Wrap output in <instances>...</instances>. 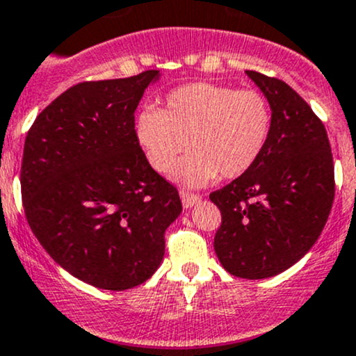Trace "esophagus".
<instances>
[{
    "mask_svg": "<svg viewBox=\"0 0 356 356\" xmlns=\"http://www.w3.org/2000/svg\"><path fill=\"white\" fill-rule=\"evenodd\" d=\"M179 195H181V200H182V204H184V208H191L193 204H196L201 200L200 195L189 193V191H186V189H181V191H179Z\"/></svg>",
    "mask_w": 356,
    "mask_h": 356,
    "instance_id": "obj_1",
    "label": "esophagus"
}]
</instances>
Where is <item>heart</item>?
Returning a JSON list of instances; mask_svg holds the SVG:
<instances>
[{"instance_id": "1", "label": "heart", "mask_w": 356, "mask_h": 356, "mask_svg": "<svg viewBox=\"0 0 356 356\" xmlns=\"http://www.w3.org/2000/svg\"><path fill=\"white\" fill-rule=\"evenodd\" d=\"M272 129L268 99L254 89L191 82L170 91L163 108L146 106L134 124L136 141L156 172L201 186L246 174L267 146Z\"/></svg>"}]
</instances>
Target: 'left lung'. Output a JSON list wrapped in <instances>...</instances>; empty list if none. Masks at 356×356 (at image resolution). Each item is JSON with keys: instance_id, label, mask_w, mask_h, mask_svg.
<instances>
[{"instance_id": "8db88e82", "label": "left lung", "mask_w": 356, "mask_h": 356, "mask_svg": "<svg viewBox=\"0 0 356 356\" xmlns=\"http://www.w3.org/2000/svg\"><path fill=\"white\" fill-rule=\"evenodd\" d=\"M246 74L270 103L272 129L257 163L210 195L222 213L213 248L229 274L267 279L303 258L321 236L334 201V161L310 105L281 79Z\"/></svg>"}]
</instances>
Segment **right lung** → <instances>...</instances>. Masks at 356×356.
Masks as SVG:
<instances>
[{"label":"right lung","mask_w":356,"mask_h":356,"mask_svg":"<svg viewBox=\"0 0 356 356\" xmlns=\"http://www.w3.org/2000/svg\"><path fill=\"white\" fill-rule=\"evenodd\" d=\"M160 70L72 86L25 138V217L49 257L99 289L143 284L163 260L165 231L182 210L146 160L134 111Z\"/></svg>","instance_id":"add662e5"}]
</instances>
